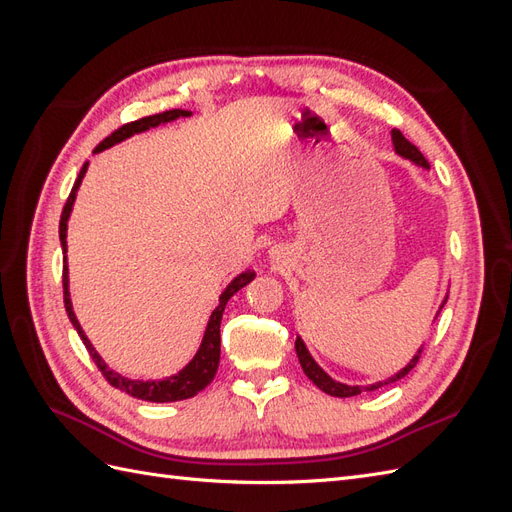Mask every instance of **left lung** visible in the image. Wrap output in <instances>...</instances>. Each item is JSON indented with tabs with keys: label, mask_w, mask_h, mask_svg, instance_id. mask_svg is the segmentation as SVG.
<instances>
[{
	"label": "left lung",
	"mask_w": 512,
	"mask_h": 512,
	"mask_svg": "<svg viewBox=\"0 0 512 512\" xmlns=\"http://www.w3.org/2000/svg\"><path fill=\"white\" fill-rule=\"evenodd\" d=\"M393 143H395V149H397V153H401V156L404 158H410L412 162H416V164H421V166H425V168H429V164H427V160L423 158V153L418 151L408 138L401 134L399 130H393ZM294 348H297V356H299V363H301V367H303V371H305V376L312 380L320 391H324V393H329V395H333V397H352V395H359L363 389L361 386H348V384H342V382H335V380H331L327 374H324V371L316 365V361L312 359V356H309V352H307V348H305V344L301 342V339H297V342H294ZM421 352L423 350H418V354L414 356L412 359V363L408 365V367H404L399 371L397 376H393V378H389V382H395V380H399V378H404L408 371L418 363V359H421ZM378 386H382V382H378V384H371L367 391H374V389H378Z\"/></svg>",
	"instance_id": "8db88e82"
}]
</instances>
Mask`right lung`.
Wrapping results in <instances>:
<instances>
[{"mask_svg":"<svg viewBox=\"0 0 512 512\" xmlns=\"http://www.w3.org/2000/svg\"><path fill=\"white\" fill-rule=\"evenodd\" d=\"M190 111H181V108H173V111H166V113H158V115H151V117H143V119H136V121H130L126 123V126H121L119 130H115L111 136H106L104 141L94 149V153L106 149V147H113L115 143H121L123 138H128L136 132H145L149 128H156L160 126V123H166V121H173L177 117H188ZM87 164H83L79 177H76L74 181V188L66 200L64 205V211H61V220H59V241H61V250L66 252V228H68V218H70V211H72V205H74V198H76V190H79L81 185V179L85 177L87 173ZM64 305H66V312H68V318L70 322L74 324V329L79 331L83 344L89 352L91 359H94V363L98 365V369L102 371L104 380L115 386V389L119 391H126L128 395L136 397V399H145V401H156V404H164V401H179V399H188V397H194L196 393H200L205 389V386L215 378V371H218V365H220V322H222V314H224V307L228 303V299L235 294L237 290H241L245 284H250L254 280V273L247 271V273H241L235 282H232L224 294L220 297V305L213 309L211 314V320H209V327H207V333H205V339H203V346H200L198 354L194 356V361L185 367L183 371H179L177 376H170V378H164V380H158V382H143V380H130V378H123L119 374H115L113 369H108L106 363L100 359V354L96 352V348L89 344V339L85 337L83 329L79 320H76L74 312H72V303H70V292H68V267L64 262Z\"/></svg>","mask_w":512,"mask_h":512,"instance_id":"add662e5","label":"right lung"}]
</instances>
